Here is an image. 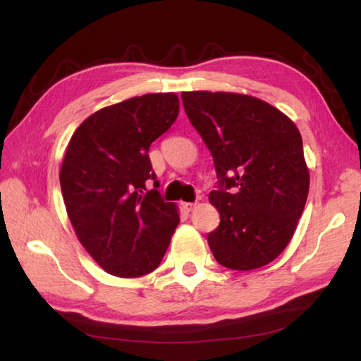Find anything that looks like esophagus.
Wrapping results in <instances>:
<instances>
[{
	"label": "esophagus",
	"instance_id": "obj_1",
	"mask_svg": "<svg viewBox=\"0 0 361 361\" xmlns=\"http://www.w3.org/2000/svg\"><path fill=\"white\" fill-rule=\"evenodd\" d=\"M181 207H183V210H186V212H191L194 207H195V202H183L181 204Z\"/></svg>",
	"mask_w": 361,
	"mask_h": 361
}]
</instances>
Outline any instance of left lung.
Here are the masks:
<instances>
[{
    "mask_svg": "<svg viewBox=\"0 0 361 361\" xmlns=\"http://www.w3.org/2000/svg\"><path fill=\"white\" fill-rule=\"evenodd\" d=\"M183 106L213 156L209 199L219 226L207 240L219 264L252 271L283 252L301 218L309 170L298 127L269 103L231 92H183Z\"/></svg>",
    "mask_w": 361,
    "mask_h": 361,
    "instance_id": "8db88e82",
    "label": "left lung"
}]
</instances>
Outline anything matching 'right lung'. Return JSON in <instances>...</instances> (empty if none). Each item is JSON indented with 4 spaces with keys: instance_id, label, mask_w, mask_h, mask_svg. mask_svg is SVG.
<instances>
[{
    "instance_id": "add662e5",
    "label": "right lung",
    "mask_w": 361,
    "mask_h": 361,
    "mask_svg": "<svg viewBox=\"0 0 361 361\" xmlns=\"http://www.w3.org/2000/svg\"><path fill=\"white\" fill-rule=\"evenodd\" d=\"M178 108L173 92L102 108L78 127L66 148L60 169L66 212L79 242L111 276L154 271L180 223L176 205L161 197L148 156Z\"/></svg>"
}]
</instances>
